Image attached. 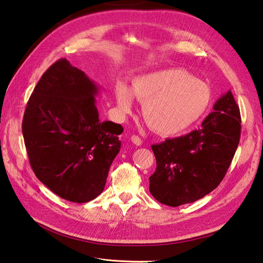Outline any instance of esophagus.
<instances>
[{
    "mask_svg": "<svg viewBox=\"0 0 263 263\" xmlns=\"http://www.w3.org/2000/svg\"><path fill=\"white\" fill-rule=\"evenodd\" d=\"M132 142L135 144V145H137V146H139V145H142V139L139 138L138 136H136V135H133L132 136Z\"/></svg>",
    "mask_w": 263,
    "mask_h": 263,
    "instance_id": "obj_1",
    "label": "esophagus"
}]
</instances>
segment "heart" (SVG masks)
<instances>
[{
	"mask_svg": "<svg viewBox=\"0 0 263 263\" xmlns=\"http://www.w3.org/2000/svg\"><path fill=\"white\" fill-rule=\"evenodd\" d=\"M116 102L121 114H129L134 97L143 102L147 125L160 135L174 136L185 132L207 111L212 90L205 81L180 68H166L141 75L134 80L132 90L118 83Z\"/></svg>",
	"mask_w": 263,
	"mask_h": 263,
	"instance_id": "1",
	"label": "heart"
}]
</instances>
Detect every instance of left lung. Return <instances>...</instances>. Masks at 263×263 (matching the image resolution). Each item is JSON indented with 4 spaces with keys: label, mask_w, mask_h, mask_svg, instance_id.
I'll use <instances>...</instances> for the list:
<instances>
[{
    "label": "left lung",
    "mask_w": 263,
    "mask_h": 263,
    "mask_svg": "<svg viewBox=\"0 0 263 263\" xmlns=\"http://www.w3.org/2000/svg\"><path fill=\"white\" fill-rule=\"evenodd\" d=\"M201 128L152 145L156 170L149 192L171 207L194 202L217 188L229 170L241 136V115L231 91L214 104Z\"/></svg>",
    "instance_id": "8db88e82"
}]
</instances>
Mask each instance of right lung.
<instances>
[{
    "mask_svg": "<svg viewBox=\"0 0 263 263\" xmlns=\"http://www.w3.org/2000/svg\"><path fill=\"white\" fill-rule=\"evenodd\" d=\"M99 86L66 58L46 71L27 103L22 134L36 177L63 199L83 203L101 194L124 128L100 121Z\"/></svg>",
    "mask_w": 263,
    "mask_h": 263,
    "instance_id": "obj_1",
    "label": "right lung"
}]
</instances>
